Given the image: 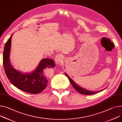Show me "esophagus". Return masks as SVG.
<instances>
[{
  "label": "esophagus",
  "mask_w": 122,
  "mask_h": 122,
  "mask_svg": "<svg viewBox=\"0 0 122 122\" xmlns=\"http://www.w3.org/2000/svg\"><path fill=\"white\" fill-rule=\"evenodd\" d=\"M63 59V56L61 54H58L56 56L55 58V62L56 64H60L62 61Z\"/></svg>",
  "instance_id": "esophagus-1"
}]
</instances>
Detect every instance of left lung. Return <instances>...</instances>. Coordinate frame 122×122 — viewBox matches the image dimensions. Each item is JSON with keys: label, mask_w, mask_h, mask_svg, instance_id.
<instances>
[{"label": "left lung", "mask_w": 122, "mask_h": 122, "mask_svg": "<svg viewBox=\"0 0 122 122\" xmlns=\"http://www.w3.org/2000/svg\"><path fill=\"white\" fill-rule=\"evenodd\" d=\"M65 75H66L67 77V78H68L70 83H71V85H72L73 87L78 92H79L81 94H83V95H92V94H95L98 93H99V92H100L101 91H103V90L105 89H105H103L102 90H99V91H89V90H86V89L82 88L80 86H78L75 82L73 80H72L67 75V74L65 73Z\"/></svg>", "instance_id": "1"}]
</instances>
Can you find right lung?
Returning <instances> with one entry per match:
<instances>
[{
	"label": "right lung",
	"mask_w": 122,
	"mask_h": 122,
	"mask_svg": "<svg viewBox=\"0 0 122 122\" xmlns=\"http://www.w3.org/2000/svg\"><path fill=\"white\" fill-rule=\"evenodd\" d=\"M13 35L5 43L3 54V63L6 76L10 82L17 88L29 93L38 94L46 88L47 84V79L44 70L46 68L55 67L54 61L52 59H43L36 69L30 73H21L15 69L10 61Z\"/></svg>",
	"instance_id": "add662e5"
}]
</instances>
